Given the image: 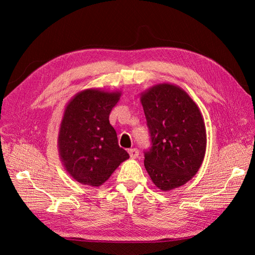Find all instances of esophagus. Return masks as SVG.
I'll use <instances>...</instances> for the list:
<instances>
[{
  "label": "esophagus",
  "instance_id": "34e87169",
  "mask_svg": "<svg viewBox=\"0 0 255 255\" xmlns=\"http://www.w3.org/2000/svg\"><path fill=\"white\" fill-rule=\"evenodd\" d=\"M128 153H129V155H130V158L136 159V158H138V155H139V151L136 148H132V149L128 150Z\"/></svg>",
  "mask_w": 255,
  "mask_h": 255
}]
</instances>
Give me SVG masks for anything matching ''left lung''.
I'll return each instance as SVG.
<instances>
[{
    "label": "left lung",
    "mask_w": 255,
    "mask_h": 255,
    "mask_svg": "<svg viewBox=\"0 0 255 255\" xmlns=\"http://www.w3.org/2000/svg\"><path fill=\"white\" fill-rule=\"evenodd\" d=\"M151 148L144 166L162 191L184 185L198 172L206 152V128L199 108L185 91L162 83L141 94Z\"/></svg>",
    "instance_id": "8db88e82"
}]
</instances>
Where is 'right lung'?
Masks as SVG:
<instances>
[{"instance_id": "right-lung-1", "label": "right lung", "mask_w": 255, "mask_h": 255, "mask_svg": "<svg viewBox=\"0 0 255 255\" xmlns=\"http://www.w3.org/2000/svg\"><path fill=\"white\" fill-rule=\"evenodd\" d=\"M121 95L89 89L75 95L64 110L59 154L69 174L84 185H102L129 158L110 124V114Z\"/></svg>"}]
</instances>
